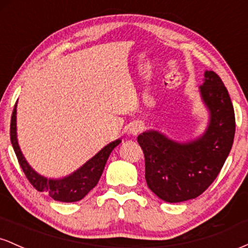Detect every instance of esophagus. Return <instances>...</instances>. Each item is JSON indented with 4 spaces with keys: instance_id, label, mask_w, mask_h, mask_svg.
I'll list each match as a JSON object with an SVG mask.
<instances>
[{
    "instance_id": "34e87169",
    "label": "esophagus",
    "mask_w": 248,
    "mask_h": 248,
    "mask_svg": "<svg viewBox=\"0 0 248 248\" xmlns=\"http://www.w3.org/2000/svg\"><path fill=\"white\" fill-rule=\"evenodd\" d=\"M141 130H142V124H133L132 127H130V133H132L133 135L140 133Z\"/></svg>"
}]
</instances>
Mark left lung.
Returning <instances> with one entry per match:
<instances>
[{
	"label": "left lung",
	"mask_w": 248,
	"mask_h": 248,
	"mask_svg": "<svg viewBox=\"0 0 248 248\" xmlns=\"http://www.w3.org/2000/svg\"><path fill=\"white\" fill-rule=\"evenodd\" d=\"M199 93L209 112V124L201 136L186 142L173 141L157 130H147L138 136L146 161L148 187L168 203L202 195L231 152L235 119L224 82L217 73L205 71Z\"/></svg>",
	"instance_id": "left-lung-1"
}]
</instances>
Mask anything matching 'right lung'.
Listing matches in <instances>:
<instances>
[{
	"label": "right lung",
	"instance_id": "add662e5",
	"mask_svg": "<svg viewBox=\"0 0 248 248\" xmlns=\"http://www.w3.org/2000/svg\"><path fill=\"white\" fill-rule=\"evenodd\" d=\"M16 108L17 102L14 107L13 115H11L10 140L14 150H15L17 160L19 162V166L23 169L30 183L36 190L47 193L51 198L58 202L72 203V202H78L84 198L98 184L110 153L118 144L121 143L120 139L105 146L100 152L96 153L92 158H90L86 163L82 164L79 169L70 173L69 176L62 178H47L33 170L22 154L18 140H17Z\"/></svg>",
	"mask_w": 248,
	"mask_h": 248
}]
</instances>
